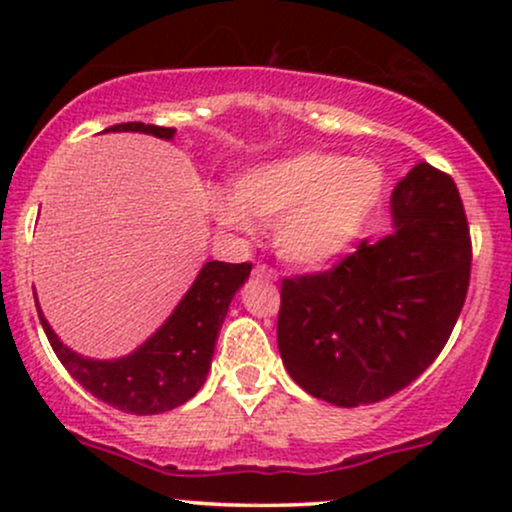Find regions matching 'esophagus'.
<instances>
[{"mask_svg": "<svg viewBox=\"0 0 512 512\" xmlns=\"http://www.w3.org/2000/svg\"><path fill=\"white\" fill-rule=\"evenodd\" d=\"M252 274H255L257 279H264V281H276V276H279V274H276V269H272L269 264H262V262L255 264Z\"/></svg>", "mask_w": 512, "mask_h": 512, "instance_id": "obj_1", "label": "esophagus"}]
</instances>
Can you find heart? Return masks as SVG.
<instances>
[{
  "instance_id": "1",
  "label": "heart",
  "mask_w": 512,
  "mask_h": 512,
  "mask_svg": "<svg viewBox=\"0 0 512 512\" xmlns=\"http://www.w3.org/2000/svg\"><path fill=\"white\" fill-rule=\"evenodd\" d=\"M383 170L327 151L262 163L236 180L233 199H221L219 219L248 228V216L274 226V248L298 267H320L349 250L380 197Z\"/></svg>"
}]
</instances>
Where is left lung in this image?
<instances>
[{"label": "left lung", "mask_w": 512, "mask_h": 512, "mask_svg": "<svg viewBox=\"0 0 512 512\" xmlns=\"http://www.w3.org/2000/svg\"><path fill=\"white\" fill-rule=\"evenodd\" d=\"M395 236L281 281L276 342L289 375L337 407L392 397L448 344L472 238L455 180L419 163L392 192Z\"/></svg>", "instance_id": "8db88e82"}]
</instances>
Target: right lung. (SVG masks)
<instances>
[{
	"instance_id": "right-lung-1",
	"label": "right lung",
	"mask_w": 512,
	"mask_h": 512,
	"mask_svg": "<svg viewBox=\"0 0 512 512\" xmlns=\"http://www.w3.org/2000/svg\"><path fill=\"white\" fill-rule=\"evenodd\" d=\"M146 132L170 139L173 127L144 125V122H120L105 132ZM250 262H207L187 296L182 298L166 325L158 330L132 356L117 361H93L67 349L52 332L38 308L48 342L69 375L110 407L127 414H161L195 397L207 380L214 356L216 337L228 313L233 296L250 276ZM35 296V293H33Z\"/></svg>"
}]
</instances>
